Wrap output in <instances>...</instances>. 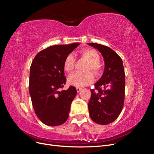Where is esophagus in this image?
Segmentation results:
<instances>
[{
  "label": "esophagus",
  "instance_id": "1",
  "mask_svg": "<svg viewBox=\"0 0 154 154\" xmlns=\"http://www.w3.org/2000/svg\"><path fill=\"white\" fill-rule=\"evenodd\" d=\"M81 90H82V88H80V87H77V88H76V91H77L78 92H80Z\"/></svg>",
  "mask_w": 154,
  "mask_h": 154
}]
</instances>
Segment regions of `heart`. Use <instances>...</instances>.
Returning <instances> with one entry per match:
<instances>
[{"instance_id":"heart-1","label":"heart","mask_w":154,"mask_h":154,"mask_svg":"<svg viewBox=\"0 0 154 154\" xmlns=\"http://www.w3.org/2000/svg\"><path fill=\"white\" fill-rule=\"evenodd\" d=\"M83 58L87 59L89 64L86 69L87 72H92L95 76H100L102 71V67L100 63V56L94 49H85L81 51ZM76 58L73 54H69L64 60L63 68L67 72H71L75 67ZM94 77L91 72L84 74L75 72L72 74L68 78V83L70 85L76 87H83L89 85L94 82Z\"/></svg>"}]
</instances>
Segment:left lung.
Here are the masks:
<instances>
[{
	"label": "left lung",
	"mask_w": 154,
	"mask_h": 154,
	"mask_svg": "<svg viewBox=\"0 0 154 154\" xmlns=\"http://www.w3.org/2000/svg\"><path fill=\"white\" fill-rule=\"evenodd\" d=\"M98 50L105 60L103 75L91 89L88 106L93 122L108 125L118 118L125 100V74L122 59L114 51L107 46L88 43Z\"/></svg>",
	"instance_id": "left-lung-1"
}]
</instances>
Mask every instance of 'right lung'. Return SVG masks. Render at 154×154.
Returning <instances> with one entry per match:
<instances>
[{"label": "right lung", "instance_id": "right-lung-1", "mask_svg": "<svg viewBox=\"0 0 154 154\" xmlns=\"http://www.w3.org/2000/svg\"><path fill=\"white\" fill-rule=\"evenodd\" d=\"M80 45H55L36 55L31 65L29 90L35 114L48 126L66 122L76 89L70 86L60 91L66 83L63 62L67 56Z\"/></svg>", "mask_w": 154, "mask_h": 154}]
</instances>
